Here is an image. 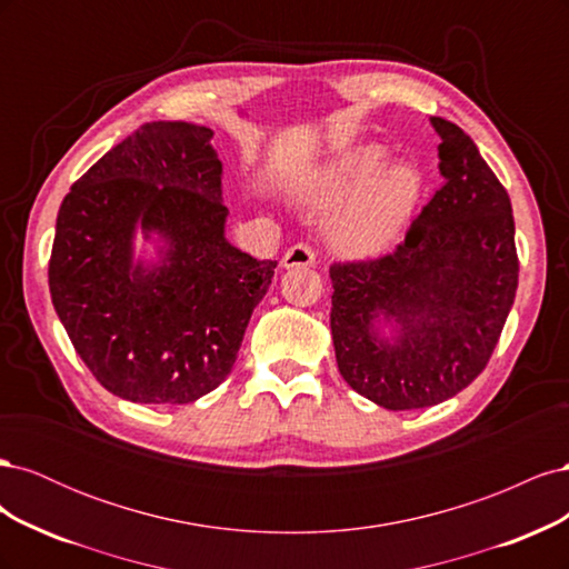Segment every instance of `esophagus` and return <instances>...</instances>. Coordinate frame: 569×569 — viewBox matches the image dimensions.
<instances>
[{
	"label": "esophagus",
	"mask_w": 569,
	"mask_h": 569,
	"mask_svg": "<svg viewBox=\"0 0 569 569\" xmlns=\"http://www.w3.org/2000/svg\"><path fill=\"white\" fill-rule=\"evenodd\" d=\"M316 263V251L308 244L289 247L282 256V268H311Z\"/></svg>",
	"instance_id": "obj_1"
}]
</instances>
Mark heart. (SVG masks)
Returning <instances> with one entry per match:
<instances>
[{"mask_svg": "<svg viewBox=\"0 0 569 569\" xmlns=\"http://www.w3.org/2000/svg\"><path fill=\"white\" fill-rule=\"evenodd\" d=\"M391 161L382 144L339 151L291 184L295 197L316 211H332L327 239L347 258H377L401 242L425 197L422 170Z\"/></svg>", "mask_w": 569, "mask_h": 569, "instance_id": "b5f03b06", "label": "heart"}]
</instances>
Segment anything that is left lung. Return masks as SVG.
Listing matches in <instances>:
<instances>
[{
	"label": "left lung",
	"mask_w": 569,
	"mask_h": 569,
	"mask_svg": "<svg viewBox=\"0 0 569 569\" xmlns=\"http://www.w3.org/2000/svg\"><path fill=\"white\" fill-rule=\"evenodd\" d=\"M441 137L443 187L393 253L337 263L332 341L353 391L389 410L437 406L487 368L518 289L510 197L451 120Z\"/></svg>",
	"instance_id": "left-lung-1"
}]
</instances>
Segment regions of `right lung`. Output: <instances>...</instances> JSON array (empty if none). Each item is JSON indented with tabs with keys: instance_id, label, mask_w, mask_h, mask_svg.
<instances>
[{
	"instance_id": "add662e5",
	"label": "right lung",
	"mask_w": 569,
	"mask_h": 569,
	"mask_svg": "<svg viewBox=\"0 0 569 569\" xmlns=\"http://www.w3.org/2000/svg\"><path fill=\"white\" fill-rule=\"evenodd\" d=\"M211 140V128L153 120L57 216L51 303L97 382L132 403H192L226 380L278 266L228 242Z\"/></svg>"
}]
</instances>
